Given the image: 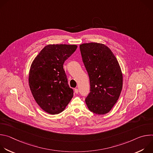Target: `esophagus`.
<instances>
[{
  "mask_svg": "<svg viewBox=\"0 0 153 153\" xmlns=\"http://www.w3.org/2000/svg\"><path fill=\"white\" fill-rule=\"evenodd\" d=\"M74 92H75L76 94H78V93H79V90H78V89H77V88H75V89H74Z\"/></svg>",
  "mask_w": 153,
  "mask_h": 153,
  "instance_id": "esophagus-1",
  "label": "esophagus"
}]
</instances>
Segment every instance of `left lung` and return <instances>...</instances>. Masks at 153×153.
I'll return each instance as SVG.
<instances>
[{"label":"left lung","mask_w":153,"mask_h":153,"mask_svg":"<svg viewBox=\"0 0 153 153\" xmlns=\"http://www.w3.org/2000/svg\"><path fill=\"white\" fill-rule=\"evenodd\" d=\"M80 50L90 83L86 104L91 112L105 114L117 102L122 89L119 64L111 50L102 43H83Z\"/></svg>","instance_id":"obj_1"}]
</instances>
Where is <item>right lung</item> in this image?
I'll use <instances>...</instances> for the list:
<instances>
[{
	"instance_id": "right-lung-1",
	"label": "right lung",
	"mask_w": 153,
	"mask_h": 153,
	"mask_svg": "<svg viewBox=\"0 0 153 153\" xmlns=\"http://www.w3.org/2000/svg\"><path fill=\"white\" fill-rule=\"evenodd\" d=\"M76 45H48L33 60L29 73V85L40 107L47 113L63 111L73 97L63 65L76 50Z\"/></svg>"
}]
</instances>
